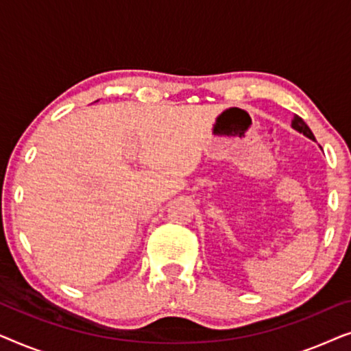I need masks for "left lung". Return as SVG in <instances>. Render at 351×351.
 <instances>
[{
  "label": "left lung",
  "mask_w": 351,
  "mask_h": 351,
  "mask_svg": "<svg viewBox=\"0 0 351 351\" xmlns=\"http://www.w3.org/2000/svg\"><path fill=\"white\" fill-rule=\"evenodd\" d=\"M292 128H294L295 131L302 132V134H304V136H306V137H310V138H315L313 132L310 131V128L306 126L304 119H302L300 117H297V114H294V118H292Z\"/></svg>",
  "instance_id": "8db88e82"
}]
</instances>
